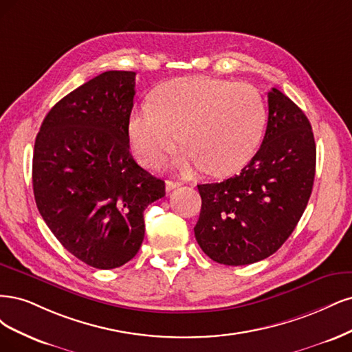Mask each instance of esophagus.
I'll list each match as a JSON object with an SVG mask.
<instances>
[{"instance_id": "34e87169", "label": "esophagus", "mask_w": 352, "mask_h": 352, "mask_svg": "<svg viewBox=\"0 0 352 352\" xmlns=\"http://www.w3.org/2000/svg\"><path fill=\"white\" fill-rule=\"evenodd\" d=\"M179 186H181L179 181H171V179H168L166 183H165L166 191H171V190H174V188H177V187H179Z\"/></svg>"}]
</instances>
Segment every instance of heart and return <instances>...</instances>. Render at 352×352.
<instances>
[{"label":"heart","instance_id":"b5f03b06","mask_svg":"<svg viewBox=\"0 0 352 352\" xmlns=\"http://www.w3.org/2000/svg\"><path fill=\"white\" fill-rule=\"evenodd\" d=\"M267 121L266 102L248 83L210 77H181L156 90L153 105L133 111L129 135L144 165H156L177 149L184 173L192 168L225 177L254 156Z\"/></svg>","mask_w":352,"mask_h":352}]
</instances>
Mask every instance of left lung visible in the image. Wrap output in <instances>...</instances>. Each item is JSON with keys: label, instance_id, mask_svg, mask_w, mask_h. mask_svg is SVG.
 <instances>
[{"label": "left lung", "instance_id": "obj_1", "mask_svg": "<svg viewBox=\"0 0 352 352\" xmlns=\"http://www.w3.org/2000/svg\"><path fill=\"white\" fill-rule=\"evenodd\" d=\"M265 139L241 173L197 186L201 197L195 235L213 262L256 263L274 254L296 230L316 173L309 118L280 90L267 94Z\"/></svg>", "mask_w": 352, "mask_h": 352}]
</instances>
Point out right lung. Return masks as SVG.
I'll list each match as a JSON object with an SVG mask.
<instances>
[{
    "label": "right lung",
    "mask_w": 352,
    "mask_h": 352,
    "mask_svg": "<svg viewBox=\"0 0 352 352\" xmlns=\"http://www.w3.org/2000/svg\"><path fill=\"white\" fill-rule=\"evenodd\" d=\"M135 73L105 72L64 96L35 140L33 192L45 223L67 252L96 269L138 254L143 212L165 183L130 153Z\"/></svg>",
    "instance_id": "1"
}]
</instances>
